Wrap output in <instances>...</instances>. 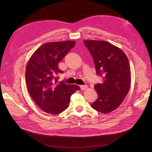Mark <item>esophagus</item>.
<instances>
[{
  "label": "esophagus",
  "instance_id": "1",
  "mask_svg": "<svg viewBox=\"0 0 152 152\" xmlns=\"http://www.w3.org/2000/svg\"><path fill=\"white\" fill-rule=\"evenodd\" d=\"M80 87L81 90H83V91H84V90H85V89H87V86H86V85H82V86H80Z\"/></svg>",
  "mask_w": 152,
  "mask_h": 152
}]
</instances>
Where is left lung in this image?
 I'll return each mask as SVG.
<instances>
[{
	"instance_id": "obj_1",
	"label": "left lung",
	"mask_w": 152,
	"mask_h": 152,
	"mask_svg": "<svg viewBox=\"0 0 152 152\" xmlns=\"http://www.w3.org/2000/svg\"><path fill=\"white\" fill-rule=\"evenodd\" d=\"M84 43L94 62L98 75L103 77L102 84L94 85L98 99L91 107L102 113L117 109L131 87V68L123 50L103 40H86Z\"/></svg>"
}]
</instances>
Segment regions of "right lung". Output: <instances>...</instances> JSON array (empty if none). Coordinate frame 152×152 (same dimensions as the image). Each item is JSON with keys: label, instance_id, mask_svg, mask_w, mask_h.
Segmentation results:
<instances>
[{"label": "right lung", "instance_id": "add662e5", "mask_svg": "<svg viewBox=\"0 0 152 152\" xmlns=\"http://www.w3.org/2000/svg\"><path fill=\"white\" fill-rule=\"evenodd\" d=\"M75 42L66 40L44 44L31 55L26 66L27 89L44 112L58 115L68 107L70 96L79 86L59 82L56 75L62 71L58 65L73 48Z\"/></svg>", "mask_w": 152, "mask_h": 152}]
</instances>
